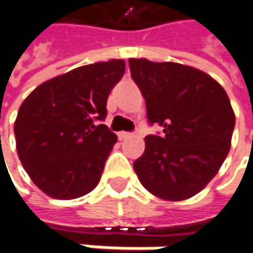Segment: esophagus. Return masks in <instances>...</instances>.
<instances>
[{"label": "esophagus", "mask_w": 253, "mask_h": 253, "mask_svg": "<svg viewBox=\"0 0 253 253\" xmlns=\"http://www.w3.org/2000/svg\"><path fill=\"white\" fill-rule=\"evenodd\" d=\"M131 135H133V133H128V131H120V133H118L119 140H126V138H130Z\"/></svg>", "instance_id": "1"}]
</instances>
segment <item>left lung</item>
<instances>
[{"label": "left lung", "instance_id": "1", "mask_svg": "<svg viewBox=\"0 0 253 253\" xmlns=\"http://www.w3.org/2000/svg\"><path fill=\"white\" fill-rule=\"evenodd\" d=\"M147 119L163 133L145 137L133 168L151 194L168 201L191 198L224 162L235 116L226 91L209 75L174 62L128 59Z\"/></svg>", "mask_w": 253, "mask_h": 253}]
</instances>
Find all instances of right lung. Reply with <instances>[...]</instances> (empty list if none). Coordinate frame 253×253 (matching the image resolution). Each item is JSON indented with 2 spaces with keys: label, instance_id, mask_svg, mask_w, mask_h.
Here are the masks:
<instances>
[{
  "label": "right lung",
  "instance_id": "1",
  "mask_svg": "<svg viewBox=\"0 0 253 253\" xmlns=\"http://www.w3.org/2000/svg\"><path fill=\"white\" fill-rule=\"evenodd\" d=\"M125 69L123 59L80 66L40 84L20 105L13 128L19 159L47 195L75 199L99 183L118 137L98 122Z\"/></svg>",
  "mask_w": 253,
  "mask_h": 253
}]
</instances>
